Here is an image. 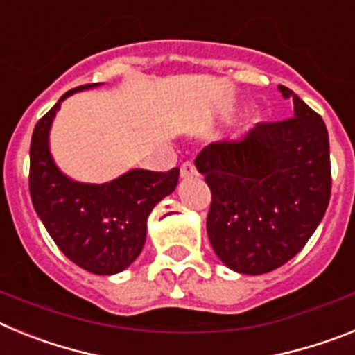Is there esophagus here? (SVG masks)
Here are the masks:
<instances>
[{
    "instance_id": "34e87169",
    "label": "esophagus",
    "mask_w": 355,
    "mask_h": 355,
    "mask_svg": "<svg viewBox=\"0 0 355 355\" xmlns=\"http://www.w3.org/2000/svg\"><path fill=\"white\" fill-rule=\"evenodd\" d=\"M181 178H190V175L196 174V165H193L192 162H184L183 165H181Z\"/></svg>"
}]
</instances>
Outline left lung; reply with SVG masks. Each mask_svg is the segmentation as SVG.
Masks as SVG:
<instances>
[{"label":"left lung","mask_w":355,"mask_h":355,"mask_svg":"<svg viewBox=\"0 0 355 355\" xmlns=\"http://www.w3.org/2000/svg\"><path fill=\"white\" fill-rule=\"evenodd\" d=\"M293 117L256 124L240 140L213 142L196 167L211 190L208 236L231 270L272 272L300 252L331 199L325 122L293 90Z\"/></svg>","instance_id":"left-lung-1"}]
</instances>
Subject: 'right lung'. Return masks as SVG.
Segmentation results:
<instances>
[{
    "mask_svg": "<svg viewBox=\"0 0 355 355\" xmlns=\"http://www.w3.org/2000/svg\"><path fill=\"white\" fill-rule=\"evenodd\" d=\"M99 83L69 90L37 122L30 146V196L37 215L58 249L97 275L122 272L146 243L147 216L175 190L180 168H133L103 184L80 183L64 174L49 153V130L65 97Z\"/></svg>",
    "mask_w": 355,
    "mask_h": 355,
    "instance_id": "right-lung-1",
    "label": "right lung"
}]
</instances>
